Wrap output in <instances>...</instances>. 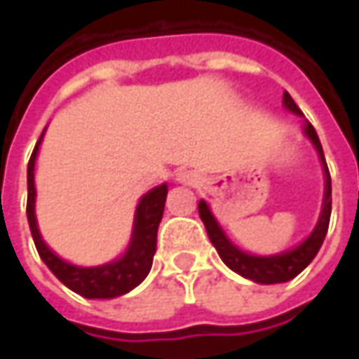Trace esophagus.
Segmentation results:
<instances>
[{
  "label": "esophagus",
  "mask_w": 359,
  "mask_h": 359,
  "mask_svg": "<svg viewBox=\"0 0 359 359\" xmlns=\"http://www.w3.org/2000/svg\"><path fill=\"white\" fill-rule=\"evenodd\" d=\"M180 180H182V182H187V184H196V180H189V177H186V175H184V177H180Z\"/></svg>",
  "instance_id": "obj_1"
}]
</instances>
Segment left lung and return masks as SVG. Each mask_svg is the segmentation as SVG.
<instances>
[{
    "instance_id": "8db88e82",
    "label": "left lung",
    "mask_w": 359,
    "mask_h": 359,
    "mask_svg": "<svg viewBox=\"0 0 359 359\" xmlns=\"http://www.w3.org/2000/svg\"><path fill=\"white\" fill-rule=\"evenodd\" d=\"M283 105L294 111L297 116H304L302 109L297 107L296 102L292 100V95L287 91H283ZM304 133L311 140V144L316 145L318 149V156L322 159V165H324L325 173V194H324V208H322V215H320V222L318 226L313 228L308 240H304L297 248L294 250H287L283 254L278 255H252L245 254L238 250L231 241L226 238V233L222 231V228L217 226L215 217L210 212L208 203L201 200L198 203V210H200V217L203 222V226L208 229V236L210 241L214 243V248L217 250L219 257L224 259V264L229 269H233L236 273H240L243 278L252 280L257 283H282L290 282L292 278H296L302 269L308 268L311 259L316 257V254L320 252L322 243H324L325 233H327V226H330V214H332V177H330V170H327V163L324 158V149L320 144V137L313 130L310 121H306L304 126Z\"/></svg>"
}]
</instances>
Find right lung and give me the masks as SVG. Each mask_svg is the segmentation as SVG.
Instances as JSON below:
<instances>
[{
  "label": "right lung",
  "mask_w": 359,
  "mask_h": 359,
  "mask_svg": "<svg viewBox=\"0 0 359 359\" xmlns=\"http://www.w3.org/2000/svg\"><path fill=\"white\" fill-rule=\"evenodd\" d=\"M41 137H43V133H41ZM41 137L37 140L34 154L27 163V222H29L37 254L43 259V264L51 269V273L63 285H67L72 292H76L79 296L90 297V299H109V297L128 294L135 285L144 282L145 276L151 269L156 243H158L159 222H161L163 208H165L168 186L161 184V186L154 187L140 200V205L135 210L130 248L119 259L109 262L105 266H97V268H79L74 264H67L46 245V241L41 240V233L37 229V222H35L34 168Z\"/></svg>",
  "instance_id": "1"
}]
</instances>
